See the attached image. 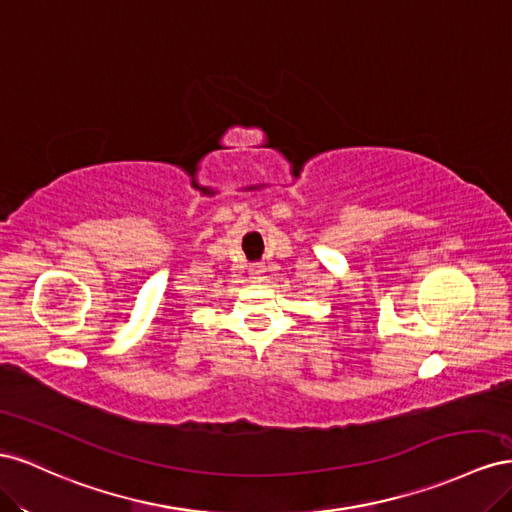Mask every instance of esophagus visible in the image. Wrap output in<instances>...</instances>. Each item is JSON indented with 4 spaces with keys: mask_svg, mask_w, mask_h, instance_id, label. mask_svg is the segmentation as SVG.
Wrapping results in <instances>:
<instances>
[{
    "mask_svg": "<svg viewBox=\"0 0 512 512\" xmlns=\"http://www.w3.org/2000/svg\"><path fill=\"white\" fill-rule=\"evenodd\" d=\"M264 272H266V268H264V264H259V261H255V264L248 266V274H251L253 281L264 279Z\"/></svg>",
    "mask_w": 512,
    "mask_h": 512,
    "instance_id": "esophagus-1",
    "label": "esophagus"
}]
</instances>
